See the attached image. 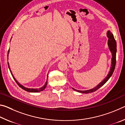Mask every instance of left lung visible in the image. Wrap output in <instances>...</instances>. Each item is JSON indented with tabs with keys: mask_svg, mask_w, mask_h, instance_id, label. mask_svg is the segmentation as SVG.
Masks as SVG:
<instances>
[{
	"mask_svg": "<svg viewBox=\"0 0 125 125\" xmlns=\"http://www.w3.org/2000/svg\"><path fill=\"white\" fill-rule=\"evenodd\" d=\"M107 36L109 38L108 40V46L109 47V49L110 50V51L112 53V64L111 67L110 69V71L109 72L108 75H107V77L105 78V79H104L101 83L97 85L96 87L92 89L89 90H78L73 89L75 91H77L78 92L82 93H93L95 92L100 88L101 86H102L104 84L106 83L107 80L109 79V78L111 77V76L113 74L114 70H115V65H116V42L115 39H114V35L112 33L110 32V31H108V32L107 33Z\"/></svg>",
	"mask_w": 125,
	"mask_h": 125,
	"instance_id": "obj_1",
	"label": "left lung"
}]
</instances>
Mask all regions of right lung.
Masks as SVG:
<instances>
[{
	"mask_svg": "<svg viewBox=\"0 0 125 125\" xmlns=\"http://www.w3.org/2000/svg\"><path fill=\"white\" fill-rule=\"evenodd\" d=\"M9 50H8V54H9ZM8 67H9V70H10V73H11V75H12V77H13L14 79L15 80V81L16 82V83H17V84H18V85L21 88H22V89H24V90H26V91H27V92H29L36 93V92H41V91L45 89L46 88V85H47V82H46L45 85H44L43 86H42V88H39V89H30V88H27L24 87V86H22V85H21V84H20L19 83H18V82L16 81V80L15 79V78H14L13 75H12V73H11V70H10V67H9V63H8ZM47 77H48V75H47Z\"/></svg>",
	"mask_w": 125,
	"mask_h": 125,
	"instance_id": "add662e5",
	"label": "right lung"
}]
</instances>
